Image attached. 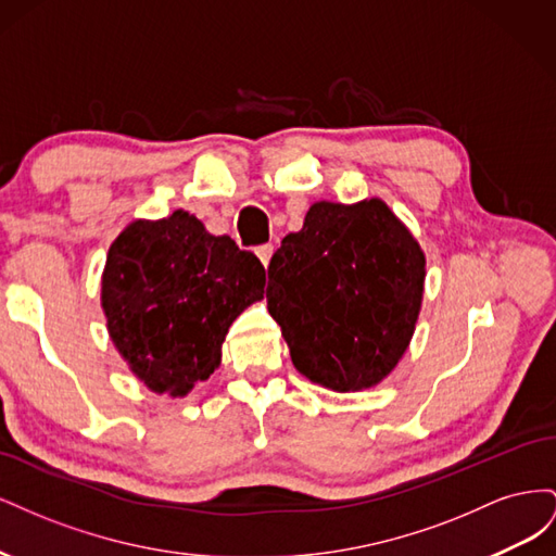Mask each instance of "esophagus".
Here are the masks:
<instances>
[{"label":"esophagus","mask_w":556,"mask_h":556,"mask_svg":"<svg viewBox=\"0 0 556 556\" xmlns=\"http://www.w3.org/2000/svg\"><path fill=\"white\" fill-rule=\"evenodd\" d=\"M274 252H276L274 243H264V245L257 248V257H260V262L264 266H268V262H271V257H274Z\"/></svg>","instance_id":"obj_1"}]
</instances>
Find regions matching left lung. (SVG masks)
<instances>
[{
    "instance_id": "obj_1",
    "label": "left lung",
    "mask_w": 556,
    "mask_h": 556,
    "mask_svg": "<svg viewBox=\"0 0 556 556\" xmlns=\"http://www.w3.org/2000/svg\"><path fill=\"white\" fill-rule=\"evenodd\" d=\"M425 255L380 199L317 201L268 264V313L299 374L333 392L390 376L422 306Z\"/></svg>"
}]
</instances>
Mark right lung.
Instances as JSON below:
<instances>
[{
  "label": "right lung",
  "mask_w": 556,
  "mask_h": 556,
  "mask_svg": "<svg viewBox=\"0 0 556 556\" xmlns=\"http://www.w3.org/2000/svg\"><path fill=\"white\" fill-rule=\"evenodd\" d=\"M264 266L188 211L131 223L109 250V333L150 390L182 396L220 364L233 319L264 296Z\"/></svg>",
  "instance_id": "obj_1"
}]
</instances>
